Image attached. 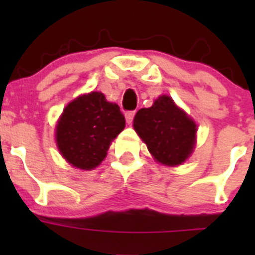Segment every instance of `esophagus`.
Returning <instances> with one entry per match:
<instances>
[{
	"label": "esophagus",
	"instance_id": "1",
	"mask_svg": "<svg viewBox=\"0 0 255 255\" xmlns=\"http://www.w3.org/2000/svg\"><path fill=\"white\" fill-rule=\"evenodd\" d=\"M134 116H135V111H128V112H126V114H125L126 123L131 124L132 120H134Z\"/></svg>",
	"mask_w": 255,
	"mask_h": 255
}]
</instances>
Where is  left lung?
<instances>
[{
	"mask_svg": "<svg viewBox=\"0 0 255 255\" xmlns=\"http://www.w3.org/2000/svg\"><path fill=\"white\" fill-rule=\"evenodd\" d=\"M134 129L150 154L167 166L185 162L194 148L197 125L168 96L159 97L152 107L139 110Z\"/></svg>",
	"mask_w": 255,
	"mask_h": 255,
	"instance_id": "left-lung-1",
	"label": "left lung"
}]
</instances>
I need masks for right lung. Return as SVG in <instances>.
<instances>
[{
    "label": "right lung",
    "mask_w": 255,
    "mask_h": 255,
    "mask_svg": "<svg viewBox=\"0 0 255 255\" xmlns=\"http://www.w3.org/2000/svg\"><path fill=\"white\" fill-rule=\"evenodd\" d=\"M125 128V117L116 103L100 92L80 96L69 103L56 126L61 154L82 170H92L105 159L110 143Z\"/></svg>",
    "instance_id": "1"
}]
</instances>
